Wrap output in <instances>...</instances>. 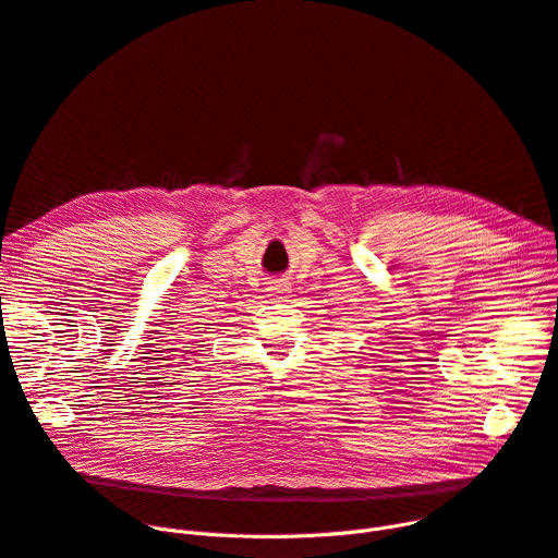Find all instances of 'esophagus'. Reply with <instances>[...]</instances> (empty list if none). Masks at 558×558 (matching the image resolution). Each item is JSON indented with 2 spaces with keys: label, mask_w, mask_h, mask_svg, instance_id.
Here are the masks:
<instances>
[{
  "label": "esophagus",
  "mask_w": 558,
  "mask_h": 558,
  "mask_svg": "<svg viewBox=\"0 0 558 558\" xmlns=\"http://www.w3.org/2000/svg\"><path fill=\"white\" fill-rule=\"evenodd\" d=\"M268 292H270V298L283 300V294L290 292V286H288L286 281H272V283L268 286Z\"/></svg>",
  "instance_id": "1"
}]
</instances>
